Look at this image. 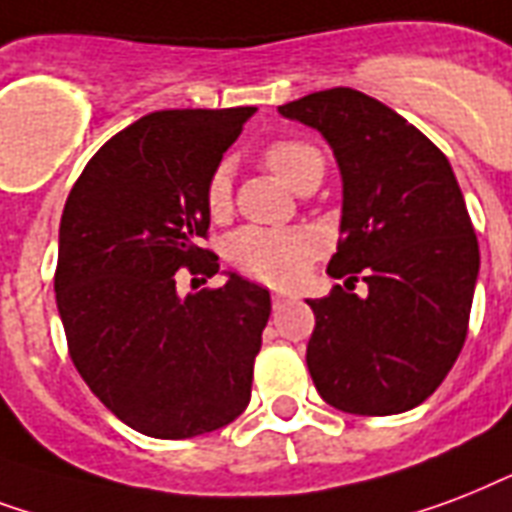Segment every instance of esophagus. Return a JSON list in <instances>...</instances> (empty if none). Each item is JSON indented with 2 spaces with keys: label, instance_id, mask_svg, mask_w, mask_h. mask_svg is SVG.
<instances>
[{
  "label": "esophagus",
  "instance_id": "obj_1",
  "mask_svg": "<svg viewBox=\"0 0 512 512\" xmlns=\"http://www.w3.org/2000/svg\"><path fill=\"white\" fill-rule=\"evenodd\" d=\"M285 301H288V296H285V293H272V307H283Z\"/></svg>",
  "mask_w": 512,
  "mask_h": 512
}]
</instances>
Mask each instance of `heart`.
<instances>
[{
	"mask_svg": "<svg viewBox=\"0 0 512 512\" xmlns=\"http://www.w3.org/2000/svg\"><path fill=\"white\" fill-rule=\"evenodd\" d=\"M261 160L277 178L296 186L312 173L323 176V154L301 138H280L264 146ZM205 208L213 216H224L232 208V176L227 165H216L205 178ZM315 243L301 229H261L245 227L229 237L224 256L237 272L267 285L296 283L310 267Z\"/></svg>",
	"mask_w": 512,
	"mask_h": 512,
	"instance_id": "heart-1",
	"label": "heart"
}]
</instances>
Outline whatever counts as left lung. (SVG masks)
<instances>
[{
	"label": "left lung",
	"instance_id": "8db88e82",
	"mask_svg": "<svg viewBox=\"0 0 512 512\" xmlns=\"http://www.w3.org/2000/svg\"><path fill=\"white\" fill-rule=\"evenodd\" d=\"M320 130L342 170V237L310 299L307 368L320 398L347 414L387 417L438 390L467 339L478 240L446 154L390 106L352 87L283 104ZM360 276L369 285L352 294Z\"/></svg>",
	"mask_w": 512,
	"mask_h": 512
}]
</instances>
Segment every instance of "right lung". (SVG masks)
<instances>
[{
    "instance_id": "obj_1",
    "label": "right lung",
    "mask_w": 512,
    "mask_h": 512,
    "mask_svg": "<svg viewBox=\"0 0 512 512\" xmlns=\"http://www.w3.org/2000/svg\"><path fill=\"white\" fill-rule=\"evenodd\" d=\"M253 106L165 109L106 141L63 205L55 301L79 376L138 433L181 441L237 419L251 400L269 291L229 275L181 296L178 269L213 277L202 248L205 178Z\"/></svg>"
}]
</instances>
